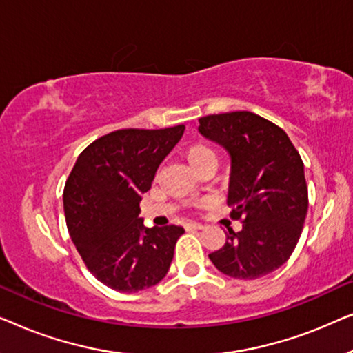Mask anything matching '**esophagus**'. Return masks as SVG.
Listing matches in <instances>:
<instances>
[{"label":"esophagus","mask_w":353,"mask_h":353,"mask_svg":"<svg viewBox=\"0 0 353 353\" xmlns=\"http://www.w3.org/2000/svg\"><path fill=\"white\" fill-rule=\"evenodd\" d=\"M186 228H190V230H202V228H204V225L194 223V221H192V223H188L186 225Z\"/></svg>","instance_id":"esophagus-1"}]
</instances>
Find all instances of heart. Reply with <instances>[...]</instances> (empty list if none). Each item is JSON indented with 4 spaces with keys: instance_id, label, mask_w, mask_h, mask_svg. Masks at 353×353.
<instances>
[{
    "instance_id": "1",
    "label": "heart",
    "mask_w": 353,
    "mask_h": 353,
    "mask_svg": "<svg viewBox=\"0 0 353 353\" xmlns=\"http://www.w3.org/2000/svg\"><path fill=\"white\" fill-rule=\"evenodd\" d=\"M183 157L190 168L199 175L204 170H215L219 165V156L210 144L197 141L191 143L183 149Z\"/></svg>"
}]
</instances>
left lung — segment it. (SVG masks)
<instances>
[{
    "label": "left lung",
    "mask_w": 353,
    "mask_h": 353,
    "mask_svg": "<svg viewBox=\"0 0 353 353\" xmlns=\"http://www.w3.org/2000/svg\"><path fill=\"white\" fill-rule=\"evenodd\" d=\"M199 132L231 156L230 216L243 230H228L209 259L221 273L257 279L274 272L296 249L308 209L301 154L283 128L249 110L199 119Z\"/></svg>",
    "instance_id": "8db88e82"
}]
</instances>
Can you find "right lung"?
I'll list each match as a JSON object with an SVG mask.
<instances>
[{
    "label": "right lung",
    "instance_id": "1",
    "mask_svg": "<svg viewBox=\"0 0 353 353\" xmlns=\"http://www.w3.org/2000/svg\"><path fill=\"white\" fill-rule=\"evenodd\" d=\"M185 125L123 128L83 149L64 186L67 230L86 268L120 292H138L165 276L181 226H143L139 201Z\"/></svg>",
    "mask_w": 353,
    "mask_h": 353
}]
</instances>
